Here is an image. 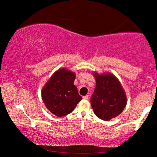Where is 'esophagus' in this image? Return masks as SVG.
I'll return each instance as SVG.
<instances>
[{"instance_id": "34e87169", "label": "esophagus", "mask_w": 157, "mask_h": 157, "mask_svg": "<svg viewBox=\"0 0 157 157\" xmlns=\"http://www.w3.org/2000/svg\"><path fill=\"white\" fill-rule=\"evenodd\" d=\"M83 99H88V98H89V96L86 95V96H83Z\"/></svg>"}]
</instances>
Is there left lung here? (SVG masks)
Instances as JSON below:
<instances>
[{
  "mask_svg": "<svg viewBox=\"0 0 157 157\" xmlns=\"http://www.w3.org/2000/svg\"><path fill=\"white\" fill-rule=\"evenodd\" d=\"M96 88L91 98V104L96 116L109 121L119 115L125 108L127 98L121 83L110 73L98 74L94 72Z\"/></svg>",
  "mask_w": 157,
  "mask_h": 157,
  "instance_id": "8db88e82",
  "label": "left lung"
}]
</instances>
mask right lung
Returning a JSON list of instances; mask_svg holds the SVG:
<instances>
[{"mask_svg":"<svg viewBox=\"0 0 157 157\" xmlns=\"http://www.w3.org/2000/svg\"><path fill=\"white\" fill-rule=\"evenodd\" d=\"M75 73L67 68H60L44 85L41 91L46 108L58 117L68 114L82 99L74 82Z\"/></svg>","mask_w":157,"mask_h":157,"instance_id":"add662e5","label":"right lung"}]
</instances>
